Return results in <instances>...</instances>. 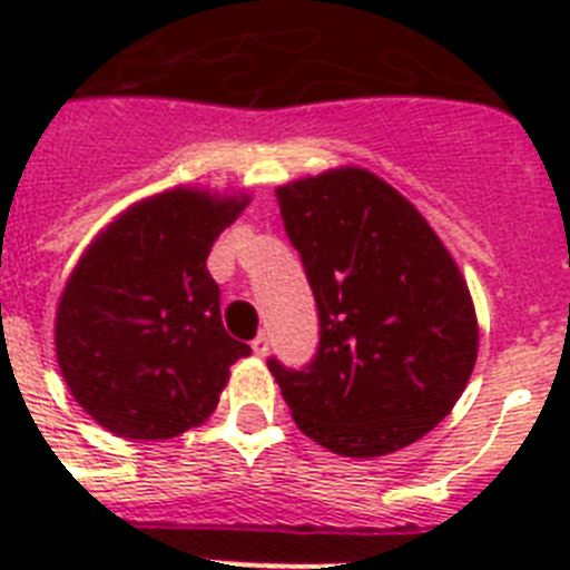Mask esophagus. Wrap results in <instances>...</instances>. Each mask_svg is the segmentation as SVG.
<instances>
[{"instance_id": "esophagus-1", "label": "esophagus", "mask_w": 570, "mask_h": 570, "mask_svg": "<svg viewBox=\"0 0 570 570\" xmlns=\"http://www.w3.org/2000/svg\"><path fill=\"white\" fill-rule=\"evenodd\" d=\"M250 347H254V354H256V356H265V354H268V347H271L268 334H259V336H256V340L250 342Z\"/></svg>"}]
</instances>
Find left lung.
<instances>
[{"label": "left lung", "instance_id": "1", "mask_svg": "<svg viewBox=\"0 0 570 570\" xmlns=\"http://www.w3.org/2000/svg\"><path fill=\"white\" fill-rule=\"evenodd\" d=\"M320 311L308 365L268 367L302 434L342 456L425 436L465 391L476 316L456 262L420 210L360 168L276 188Z\"/></svg>", "mask_w": 570, "mask_h": 570}]
</instances>
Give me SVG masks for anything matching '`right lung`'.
<instances>
[{
	"instance_id": "right-lung-1",
	"label": "right lung",
	"mask_w": 570,
	"mask_h": 570,
	"mask_svg": "<svg viewBox=\"0 0 570 570\" xmlns=\"http://www.w3.org/2000/svg\"><path fill=\"white\" fill-rule=\"evenodd\" d=\"M248 199L176 188L139 203L70 274L57 311V360L70 394L128 440H168L219 402L248 356L228 336L208 254Z\"/></svg>"
}]
</instances>
